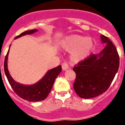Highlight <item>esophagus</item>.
I'll list each match as a JSON object with an SVG mask.
<instances>
[{
    "label": "esophagus",
    "instance_id": "1",
    "mask_svg": "<svg viewBox=\"0 0 125 125\" xmlns=\"http://www.w3.org/2000/svg\"><path fill=\"white\" fill-rule=\"evenodd\" d=\"M62 68L63 71H66L67 69L69 68V66L66 62H63L62 64Z\"/></svg>",
    "mask_w": 125,
    "mask_h": 125
}]
</instances>
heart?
I'll list each match as a JSON object with an SVG mask.
<instances>
[{"mask_svg": "<svg viewBox=\"0 0 125 125\" xmlns=\"http://www.w3.org/2000/svg\"><path fill=\"white\" fill-rule=\"evenodd\" d=\"M64 50L69 51L70 59L77 63L88 58L94 49V43L90 37H84L79 35H71L65 37L61 42Z\"/></svg>", "mask_w": 125, "mask_h": 125, "instance_id": "heart-1", "label": "heart"}]
</instances>
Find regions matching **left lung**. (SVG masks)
Wrapping results in <instances>:
<instances>
[{"label": "left lung", "instance_id": "1", "mask_svg": "<svg viewBox=\"0 0 125 125\" xmlns=\"http://www.w3.org/2000/svg\"><path fill=\"white\" fill-rule=\"evenodd\" d=\"M106 43L99 53L92 54L73 70L76 73L73 88L80 97H96L107 90L118 71L119 56L114 44L107 37L100 36Z\"/></svg>", "mask_w": 125, "mask_h": 125}]
</instances>
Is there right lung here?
Here are the masks:
<instances>
[{
    "label": "right lung",
    "mask_w": 125,
    "mask_h": 125,
    "mask_svg": "<svg viewBox=\"0 0 125 125\" xmlns=\"http://www.w3.org/2000/svg\"><path fill=\"white\" fill-rule=\"evenodd\" d=\"M38 31V29H33L31 31H26L21 33L19 35L17 36L15 39H18L21 37L26 35L35 33ZM10 45L9 46L8 52L5 57V63H4V71L9 82L13 90L15 91L19 96L23 99L29 102H38L43 100L46 98L53 85L54 82L56 78L58 77L62 71V67L61 65L49 70L44 76L40 79L38 82L35 84L26 85L16 82L10 74L9 73L8 68V55L9 53Z\"/></svg>",
    "instance_id": "add662e5"
}]
</instances>
